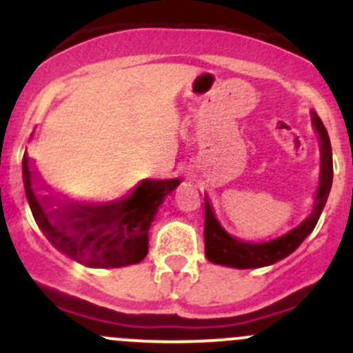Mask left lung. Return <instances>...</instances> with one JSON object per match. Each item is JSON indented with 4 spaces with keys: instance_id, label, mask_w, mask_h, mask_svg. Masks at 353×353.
Masks as SVG:
<instances>
[{
    "instance_id": "8db88e82",
    "label": "left lung",
    "mask_w": 353,
    "mask_h": 353,
    "mask_svg": "<svg viewBox=\"0 0 353 353\" xmlns=\"http://www.w3.org/2000/svg\"><path fill=\"white\" fill-rule=\"evenodd\" d=\"M312 124L319 134L321 145V177L319 188L316 191L312 212L309 217L288 231L286 234L269 239H241L225 231L221 222L215 217L208 198L205 196V255L212 263L228 265L236 269H255L265 268L283 260L290 253L295 252L303 239L314 231L321 217L327 196H330L331 184H333V153H331L330 136L323 121L312 112Z\"/></svg>"
}]
</instances>
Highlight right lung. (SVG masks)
Returning <instances> with one entry per match:
<instances>
[{
    "mask_svg": "<svg viewBox=\"0 0 353 353\" xmlns=\"http://www.w3.org/2000/svg\"><path fill=\"white\" fill-rule=\"evenodd\" d=\"M23 188L34 221L51 245L85 268H124L148 253V231L159 207L181 181L143 179L134 190L107 203L61 200L22 160Z\"/></svg>",
    "mask_w": 353,
    "mask_h": 353,
    "instance_id": "add662e5",
    "label": "right lung"
}]
</instances>
